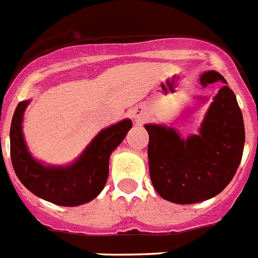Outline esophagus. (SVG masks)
<instances>
[{
    "mask_svg": "<svg viewBox=\"0 0 258 258\" xmlns=\"http://www.w3.org/2000/svg\"><path fill=\"white\" fill-rule=\"evenodd\" d=\"M131 117L133 118L136 124H142L146 120L148 113H146V109H145L144 106H134L133 109L131 110Z\"/></svg>",
    "mask_w": 258,
    "mask_h": 258,
    "instance_id": "1",
    "label": "esophagus"
}]
</instances>
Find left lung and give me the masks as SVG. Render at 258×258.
Here are the masks:
<instances>
[{
	"mask_svg": "<svg viewBox=\"0 0 258 258\" xmlns=\"http://www.w3.org/2000/svg\"><path fill=\"white\" fill-rule=\"evenodd\" d=\"M203 87L223 83L199 133L182 138L174 127L149 124V171L166 201L194 204L216 197L228 186L241 162L245 129L236 96L216 71L201 76Z\"/></svg>",
	"mask_w": 258,
	"mask_h": 258,
	"instance_id": "obj_1",
	"label": "left lung"
}]
</instances>
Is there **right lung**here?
<instances>
[{"label":"right lung","instance_id":"1","mask_svg":"<svg viewBox=\"0 0 258 258\" xmlns=\"http://www.w3.org/2000/svg\"><path fill=\"white\" fill-rule=\"evenodd\" d=\"M30 100L21 101L10 126V155L18 179L44 201L75 207L95 199L105 186L109 157L131 131L132 121L122 120L103 129L72 165L44 166L30 154L22 133V118Z\"/></svg>","mask_w":258,"mask_h":258}]
</instances>
